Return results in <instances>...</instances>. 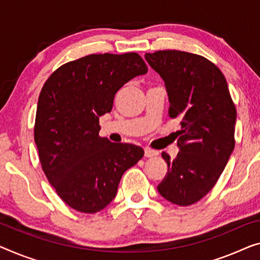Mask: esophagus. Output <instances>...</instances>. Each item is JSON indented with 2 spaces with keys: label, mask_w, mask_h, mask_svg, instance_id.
Masks as SVG:
<instances>
[{
  "label": "esophagus",
  "mask_w": 260,
  "mask_h": 260,
  "mask_svg": "<svg viewBox=\"0 0 260 260\" xmlns=\"http://www.w3.org/2000/svg\"><path fill=\"white\" fill-rule=\"evenodd\" d=\"M157 155V152H155V150L150 149V148H145V156L146 157H154Z\"/></svg>",
  "instance_id": "obj_1"
}]
</instances>
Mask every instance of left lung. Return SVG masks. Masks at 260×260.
Listing matches in <instances>:
<instances>
[{
	"label": "left lung",
	"instance_id": "obj_1",
	"mask_svg": "<svg viewBox=\"0 0 260 260\" xmlns=\"http://www.w3.org/2000/svg\"><path fill=\"white\" fill-rule=\"evenodd\" d=\"M165 81L169 117L181 118L176 132L180 152L167 153V175L157 185L162 197L185 207L204 197L219 179L235 148L236 107L225 77L202 56L177 50L146 53Z\"/></svg>",
	"mask_w": 260,
	"mask_h": 260
}]
</instances>
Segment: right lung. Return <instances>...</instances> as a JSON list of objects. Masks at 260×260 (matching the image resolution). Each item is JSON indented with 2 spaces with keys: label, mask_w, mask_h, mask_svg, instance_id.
Wrapping results in <instances>:
<instances>
[{
  "label": "right lung",
  "mask_w": 260,
  "mask_h": 260,
  "mask_svg": "<svg viewBox=\"0 0 260 260\" xmlns=\"http://www.w3.org/2000/svg\"><path fill=\"white\" fill-rule=\"evenodd\" d=\"M147 71L138 53H104L69 61L45 81L35 142L45 176L75 210L94 214L106 208L123 173L142 158L141 147L100 138L99 117L112 111L127 81Z\"/></svg>",
  "instance_id": "obj_1"
}]
</instances>
